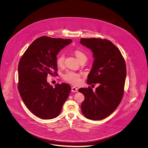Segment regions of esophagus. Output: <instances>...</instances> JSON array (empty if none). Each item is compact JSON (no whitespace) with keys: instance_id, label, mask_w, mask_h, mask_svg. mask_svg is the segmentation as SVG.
<instances>
[{"instance_id":"34e87169","label":"esophagus","mask_w":148,"mask_h":148,"mask_svg":"<svg viewBox=\"0 0 148 148\" xmlns=\"http://www.w3.org/2000/svg\"><path fill=\"white\" fill-rule=\"evenodd\" d=\"M71 92H78L77 88H76V87H75V86L72 87V88H71Z\"/></svg>"}]
</instances>
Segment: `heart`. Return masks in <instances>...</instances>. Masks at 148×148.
I'll return each mask as SVG.
<instances>
[{"mask_svg":"<svg viewBox=\"0 0 148 148\" xmlns=\"http://www.w3.org/2000/svg\"><path fill=\"white\" fill-rule=\"evenodd\" d=\"M74 55L77 57V60L80 62L82 60L86 61L87 59V56L84 52L80 50H75L73 51ZM65 54L63 53H60L56 58V63L57 65L59 67L63 66L65 60ZM81 75L79 73L73 71H67L63 75V78L64 80L72 84H78L80 83Z\"/></svg>","mask_w":148,"mask_h":148,"instance_id":"1","label":"heart"}]
</instances>
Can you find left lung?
<instances>
[{
	"label": "left lung",
	"instance_id": "left-lung-1",
	"mask_svg": "<svg viewBox=\"0 0 148 148\" xmlns=\"http://www.w3.org/2000/svg\"><path fill=\"white\" fill-rule=\"evenodd\" d=\"M80 42L92 50L94 58L87 83L99 84L95 91L90 86L78 90L85 97L82 112L88 119H103L116 109L123 98L125 62L119 49L108 39L82 38Z\"/></svg>",
	"mask_w": 148,
	"mask_h": 148
}]
</instances>
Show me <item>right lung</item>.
I'll use <instances>...</instances> for the list:
<instances>
[{
    "mask_svg": "<svg viewBox=\"0 0 148 148\" xmlns=\"http://www.w3.org/2000/svg\"><path fill=\"white\" fill-rule=\"evenodd\" d=\"M71 39L40 36L32 42L18 65V89L29 110L42 119L57 117L68 98L71 87L66 83L54 88L47 81L48 74L57 75L56 56Z\"/></svg>",
    "mask_w": 148,
    "mask_h": 148,
    "instance_id": "right-lung-1",
    "label": "right lung"
}]
</instances>
